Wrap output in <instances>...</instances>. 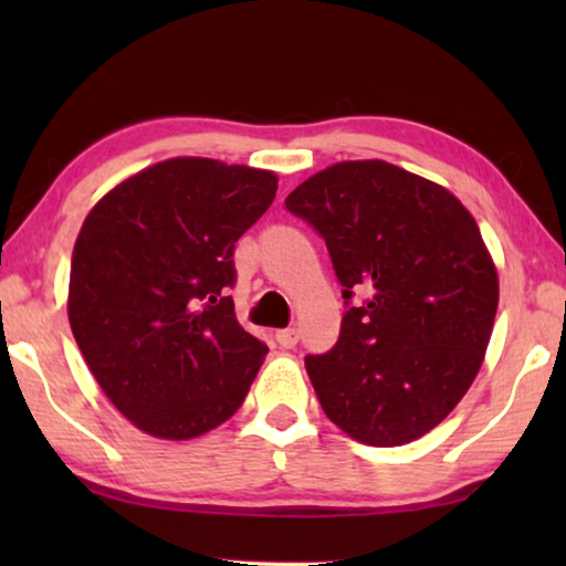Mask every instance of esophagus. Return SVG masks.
Masks as SVG:
<instances>
[{
    "label": "esophagus",
    "instance_id": "esophagus-1",
    "mask_svg": "<svg viewBox=\"0 0 566 566\" xmlns=\"http://www.w3.org/2000/svg\"><path fill=\"white\" fill-rule=\"evenodd\" d=\"M275 339H277V345L285 347V350H289V347H293V345L298 343V329H296V327L277 329V332H275Z\"/></svg>",
    "mask_w": 566,
    "mask_h": 566
}]
</instances>
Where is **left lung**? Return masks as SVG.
<instances>
[{
    "mask_svg": "<svg viewBox=\"0 0 566 566\" xmlns=\"http://www.w3.org/2000/svg\"><path fill=\"white\" fill-rule=\"evenodd\" d=\"M285 208L324 237L345 285L337 345L306 358L324 415L366 446L422 438L474 384L497 314V268L474 216L384 159L337 161ZM355 290L367 301L353 307Z\"/></svg>",
    "mask_w": 566,
    "mask_h": 566,
    "instance_id": "obj_1",
    "label": "left lung"
}]
</instances>
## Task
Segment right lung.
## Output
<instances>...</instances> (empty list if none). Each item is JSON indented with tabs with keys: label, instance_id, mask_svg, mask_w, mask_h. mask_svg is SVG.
<instances>
[{
	"label": "right lung",
	"instance_id": "1",
	"mask_svg": "<svg viewBox=\"0 0 566 566\" xmlns=\"http://www.w3.org/2000/svg\"><path fill=\"white\" fill-rule=\"evenodd\" d=\"M275 190L270 169L175 157L84 219L69 324L99 389L146 436H206L242 407L268 345L237 322L231 254Z\"/></svg>",
	"mask_w": 566,
	"mask_h": 566
}]
</instances>
